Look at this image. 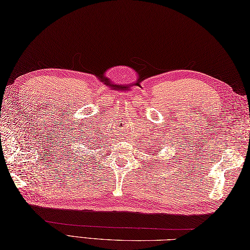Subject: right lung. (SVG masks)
Returning <instances> with one entry per match:
<instances>
[{
  "mask_svg": "<svg viewBox=\"0 0 250 250\" xmlns=\"http://www.w3.org/2000/svg\"><path fill=\"white\" fill-rule=\"evenodd\" d=\"M79 140H81V141H83V145H87V146H84V147H88L87 148V150L89 149V148H91V149H94V142L92 141V139H84V137H83V139H82V137H81V139H79ZM79 143H81V142H79ZM76 156H78V155H76Z\"/></svg>",
  "mask_w": 250,
  "mask_h": 250,
  "instance_id": "1",
  "label": "right lung"
}]
</instances>
